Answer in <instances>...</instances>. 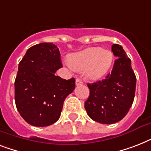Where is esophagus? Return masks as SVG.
<instances>
[{"label": "esophagus", "instance_id": "obj_1", "mask_svg": "<svg viewBox=\"0 0 151 151\" xmlns=\"http://www.w3.org/2000/svg\"><path fill=\"white\" fill-rule=\"evenodd\" d=\"M75 84L77 86H78V85H83V81L81 80V79H79V78H77V79H76Z\"/></svg>", "mask_w": 151, "mask_h": 151}]
</instances>
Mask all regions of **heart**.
I'll list each match as a JSON object with an SVG mask.
<instances>
[{"mask_svg": "<svg viewBox=\"0 0 151 151\" xmlns=\"http://www.w3.org/2000/svg\"><path fill=\"white\" fill-rule=\"evenodd\" d=\"M114 54L110 50L101 48H88L70 56V69L78 71L86 70V75L92 80L97 81L107 73L114 62Z\"/></svg>", "mask_w": 151, "mask_h": 151, "instance_id": "1", "label": "heart"}]
</instances>
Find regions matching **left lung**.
<instances>
[{
    "mask_svg": "<svg viewBox=\"0 0 151 151\" xmlns=\"http://www.w3.org/2000/svg\"><path fill=\"white\" fill-rule=\"evenodd\" d=\"M117 59L111 73L105 79L88 84L90 90L85 108L88 115L101 124H114L123 119L133 103L136 78L122 46L114 44L111 48Z\"/></svg>",
    "mask_w": 151,
    "mask_h": 151,
    "instance_id": "8db88e82",
    "label": "left lung"
}]
</instances>
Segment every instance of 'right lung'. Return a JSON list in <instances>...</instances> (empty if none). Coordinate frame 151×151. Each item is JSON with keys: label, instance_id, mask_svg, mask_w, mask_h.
Instances as JSON below:
<instances>
[{"label": "right lung", "instance_id": "right-lung-1", "mask_svg": "<svg viewBox=\"0 0 151 151\" xmlns=\"http://www.w3.org/2000/svg\"><path fill=\"white\" fill-rule=\"evenodd\" d=\"M63 67L58 47L41 43L27 50L19 63L15 81V105L33 126L45 127L59 120L65 99L75 88V79L55 73Z\"/></svg>", "mask_w": 151, "mask_h": 151}]
</instances>
